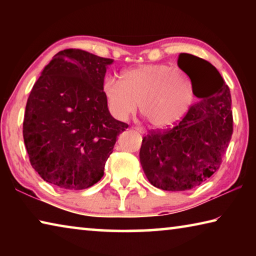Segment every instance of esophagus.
I'll use <instances>...</instances> for the list:
<instances>
[{"label":"esophagus","instance_id":"esophagus-1","mask_svg":"<svg viewBox=\"0 0 256 256\" xmlns=\"http://www.w3.org/2000/svg\"><path fill=\"white\" fill-rule=\"evenodd\" d=\"M133 130H136V131H138V133H141V134H144L146 133L144 128H140V126H133Z\"/></svg>","mask_w":256,"mask_h":256}]
</instances>
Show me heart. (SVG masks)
Returning a JSON list of instances; mask_svg holds the SVG:
<instances>
[{
	"mask_svg": "<svg viewBox=\"0 0 256 256\" xmlns=\"http://www.w3.org/2000/svg\"><path fill=\"white\" fill-rule=\"evenodd\" d=\"M102 92L112 114L126 120L138 104L151 126L167 128L180 122L193 102L192 92L180 72L168 66H142L122 73L120 81L107 78Z\"/></svg>",
	"mask_w": 256,
	"mask_h": 256,
	"instance_id": "heart-1",
	"label": "heart"
}]
</instances>
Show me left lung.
<instances>
[{
  "label": "left lung",
  "instance_id": "left-lung-1",
  "mask_svg": "<svg viewBox=\"0 0 256 256\" xmlns=\"http://www.w3.org/2000/svg\"><path fill=\"white\" fill-rule=\"evenodd\" d=\"M177 66L188 76L200 100L174 128L149 131L140 149L146 178L164 190H188L214 175L232 134L230 92L218 70L188 53L180 54ZM209 86L212 89L200 92Z\"/></svg>",
  "mask_w": 256,
  "mask_h": 256
}]
</instances>
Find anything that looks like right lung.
<instances>
[{"label":"right lung","mask_w":256,"mask_h":256,"mask_svg":"<svg viewBox=\"0 0 256 256\" xmlns=\"http://www.w3.org/2000/svg\"><path fill=\"white\" fill-rule=\"evenodd\" d=\"M112 63L86 50H64L34 84L24 140L30 164L47 183L84 190L104 176L116 138L128 128L110 115L102 92Z\"/></svg>","instance_id":"1"}]
</instances>
